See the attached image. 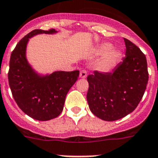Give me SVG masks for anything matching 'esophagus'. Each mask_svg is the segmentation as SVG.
Wrapping results in <instances>:
<instances>
[{"label":"esophagus","mask_w":158,"mask_h":158,"mask_svg":"<svg viewBox=\"0 0 158 158\" xmlns=\"http://www.w3.org/2000/svg\"><path fill=\"white\" fill-rule=\"evenodd\" d=\"M87 76V72L85 70H82L79 73V77L82 78V79H85V78Z\"/></svg>","instance_id":"obj_1"}]
</instances>
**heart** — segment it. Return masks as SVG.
I'll return each mask as SVG.
<instances>
[{
    "instance_id": "obj_1",
    "label": "heart",
    "mask_w": 158,
    "mask_h": 158,
    "mask_svg": "<svg viewBox=\"0 0 158 158\" xmlns=\"http://www.w3.org/2000/svg\"><path fill=\"white\" fill-rule=\"evenodd\" d=\"M112 48H113V45L111 44L105 43L100 45L97 49V53L98 55H106L101 64L102 67L105 68L110 65L114 63L121 56L120 51L118 49H112Z\"/></svg>"
}]
</instances>
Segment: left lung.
Here are the masks:
<instances>
[{"instance_id": "1", "label": "left lung", "mask_w": 158, "mask_h": 158, "mask_svg": "<svg viewBox=\"0 0 158 158\" xmlns=\"http://www.w3.org/2000/svg\"><path fill=\"white\" fill-rule=\"evenodd\" d=\"M126 56L112 72L94 71L87 76L89 108L104 121L123 118L135 110L149 79L147 61L139 48L124 38Z\"/></svg>"}]
</instances>
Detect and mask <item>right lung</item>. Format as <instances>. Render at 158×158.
Here are the masks:
<instances>
[{"label": "right lung", "instance_id": "right-lung-1", "mask_svg": "<svg viewBox=\"0 0 158 158\" xmlns=\"http://www.w3.org/2000/svg\"><path fill=\"white\" fill-rule=\"evenodd\" d=\"M55 29H35L26 35L11 54L9 83L13 98L22 111L38 121H48L63 111L67 94L79 77V71L38 73L26 57L30 38L38 34H55Z\"/></svg>", "mask_w": 158, "mask_h": 158}]
</instances>
